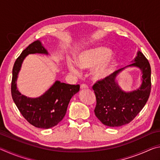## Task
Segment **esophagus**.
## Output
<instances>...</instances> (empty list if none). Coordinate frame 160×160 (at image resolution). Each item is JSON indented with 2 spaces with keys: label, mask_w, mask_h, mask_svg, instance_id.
<instances>
[{
  "label": "esophagus",
  "mask_w": 160,
  "mask_h": 160,
  "mask_svg": "<svg viewBox=\"0 0 160 160\" xmlns=\"http://www.w3.org/2000/svg\"><path fill=\"white\" fill-rule=\"evenodd\" d=\"M88 86L85 85V84H82V85H80V89H88Z\"/></svg>",
  "instance_id": "1"
}]
</instances>
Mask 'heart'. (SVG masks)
Returning a JSON list of instances; mask_svg holds the SVG:
<instances>
[{
	"label": "heart",
	"mask_w": 160,
	"mask_h": 160,
	"mask_svg": "<svg viewBox=\"0 0 160 160\" xmlns=\"http://www.w3.org/2000/svg\"><path fill=\"white\" fill-rule=\"evenodd\" d=\"M112 51L107 47L87 48L77 54L76 63L82 69H92V76L94 80H104L109 78L116 66V60L112 57ZM70 71L80 72L79 68L72 60L67 61Z\"/></svg>",
	"instance_id": "obj_1"
}]
</instances>
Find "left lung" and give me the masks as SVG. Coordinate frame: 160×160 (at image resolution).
Here are the masks:
<instances>
[{
	"mask_svg": "<svg viewBox=\"0 0 160 160\" xmlns=\"http://www.w3.org/2000/svg\"><path fill=\"white\" fill-rule=\"evenodd\" d=\"M133 63L113 72L104 80L94 84L97 104L94 113L105 126L118 127L129 123L140 112L150 97L151 68L148 59L138 51ZM128 67H138L142 72V84L136 91L126 93L115 81L117 75Z\"/></svg>",
	"mask_w": 160,
	"mask_h": 160,
	"instance_id": "1",
	"label": "left lung"
}]
</instances>
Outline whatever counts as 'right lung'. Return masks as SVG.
Instances as JSON below:
<instances>
[{"label": "right lung", "instance_id": "1", "mask_svg": "<svg viewBox=\"0 0 160 160\" xmlns=\"http://www.w3.org/2000/svg\"><path fill=\"white\" fill-rule=\"evenodd\" d=\"M42 53L48 55L40 41L29 44L16 59L12 68L11 94L13 101L28 122L37 128H50L62 121L66 115L70 99L80 90L79 85H69L56 81L53 85L37 98H29L19 92L17 78L24 59L29 54Z\"/></svg>", "mask_w": 160, "mask_h": 160}]
</instances>
